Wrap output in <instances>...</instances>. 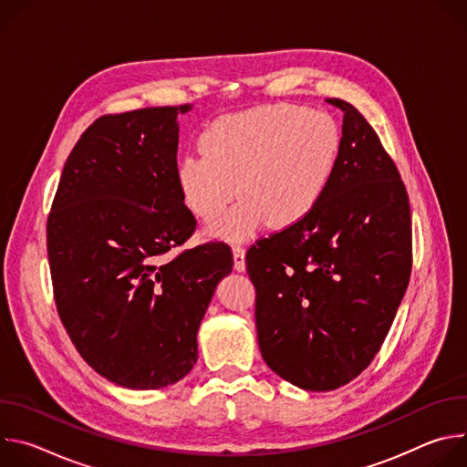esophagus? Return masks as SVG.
<instances>
[{
  "label": "esophagus",
  "instance_id": "1",
  "mask_svg": "<svg viewBox=\"0 0 467 467\" xmlns=\"http://www.w3.org/2000/svg\"><path fill=\"white\" fill-rule=\"evenodd\" d=\"M233 256H234V270L245 272V249L240 245H233Z\"/></svg>",
  "mask_w": 467,
  "mask_h": 467
}]
</instances>
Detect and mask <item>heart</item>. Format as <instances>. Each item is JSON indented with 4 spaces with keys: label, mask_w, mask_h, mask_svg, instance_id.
Instances as JSON below:
<instances>
[{
    "label": "heart",
    "mask_w": 467,
    "mask_h": 467,
    "mask_svg": "<svg viewBox=\"0 0 467 467\" xmlns=\"http://www.w3.org/2000/svg\"><path fill=\"white\" fill-rule=\"evenodd\" d=\"M342 132L321 110L264 105L213 121L202 150L177 164L184 205L205 222L218 218L234 193L238 203L209 234L236 242L262 225L288 229L323 199L337 171Z\"/></svg>",
    "instance_id": "heart-1"
}]
</instances>
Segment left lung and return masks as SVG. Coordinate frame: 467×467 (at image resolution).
<instances>
[{
	"instance_id": "obj_1",
	"label": "left lung",
	"mask_w": 467,
	"mask_h": 467,
	"mask_svg": "<svg viewBox=\"0 0 467 467\" xmlns=\"http://www.w3.org/2000/svg\"><path fill=\"white\" fill-rule=\"evenodd\" d=\"M327 103L344 125L323 199L245 256L262 358L310 391L337 389L369 366L412 270L410 205L393 161L351 103Z\"/></svg>"
}]
</instances>
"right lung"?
I'll return each mask as SVG.
<instances>
[{
    "label": "right lung",
    "mask_w": 467,
    "mask_h": 467,
    "mask_svg": "<svg viewBox=\"0 0 467 467\" xmlns=\"http://www.w3.org/2000/svg\"><path fill=\"white\" fill-rule=\"evenodd\" d=\"M151 107L96 119L64 164L47 218V258L62 325L107 380L175 384L197 360V330L233 253L195 231L177 186L179 114Z\"/></svg>",
    "instance_id": "right-lung-1"
}]
</instances>
